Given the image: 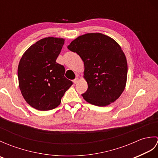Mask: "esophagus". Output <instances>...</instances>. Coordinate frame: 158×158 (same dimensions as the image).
Returning <instances> with one entry per match:
<instances>
[{
  "instance_id": "esophagus-1",
  "label": "esophagus",
  "mask_w": 158,
  "mask_h": 158,
  "mask_svg": "<svg viewBox=\"0 0 158 158\" xmlns=\"http://www.w3.org/2000/svg\"><path fill=\"white\" fill-rule=\"evenodd\" d=\"M79 79L78 78V77H77V78H75L73 80V82H74V83H77L79 82Z\"/></svg>"
}]
</instances>
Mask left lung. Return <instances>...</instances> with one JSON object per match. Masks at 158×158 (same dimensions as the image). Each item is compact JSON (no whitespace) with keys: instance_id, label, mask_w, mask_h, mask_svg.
Masks as SVG:
<instances>
[{"instance_id":"1","label":"left lung","mask_w":158,"mask_h":158,"mask_svg":"<svg viewBox=\"0 0 158 158\" xmlns=\"http://www.w3.org/2000/svg\"><path fill=\"white\" fill-rule=\"evenodd\" d=\"M84 63L83 78L88 90L82 94L85 101L98 106L114 102L124 91L127 64L120 45L102 33H87L68 45Z\"/></svg>"}]
</instances>
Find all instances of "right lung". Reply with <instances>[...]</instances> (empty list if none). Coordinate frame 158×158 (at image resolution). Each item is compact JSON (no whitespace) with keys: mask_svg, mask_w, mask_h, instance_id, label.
I'll return each mask as SVG.
<instances>
[{"mask_svg":"<svg viewBox=\"0 0 158 158\" xmlns=\"http://www.w3.org/2000/svg\"><path fill=\"white\" fill-rule=\"evenodd\" d=\"M65 40L49 36L36 41L23 53L18 75L19 89L29 105L39 110L56 108L73 82L56 62Z\"/></svg>","mask_w":158,"mask_h":158,"instance_id":"obj_1","label":"right lung"}]
</instances>
